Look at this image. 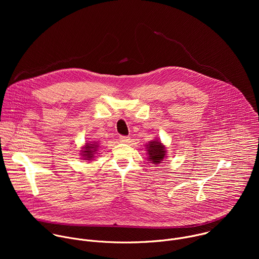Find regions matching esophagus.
I'll return each mask as SVG.
<instances>
[{"instance_id":"1","label":"esophagus","mask_w":259,"mask_h":259,"mask_svg":"<svg viewBox=\"0 0 259 259\" xmlns=\"http://www.w3.org/2000/svg\"><path fill=\"white\" fill-rule=\"evenodd\" d=\"M119 139H120V141H121V142H123V143H128V142H129V140H130V137H129V136L121 135V136L119 137Z\"/></svg>"}]
</instances>
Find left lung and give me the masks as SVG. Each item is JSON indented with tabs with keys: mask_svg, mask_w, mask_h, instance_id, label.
<instances>
[{
	"mask_svg": "<svg viewBox=\"0 0 259 259\" xmlns=\"http://www.w3.org/2000/svg\"><path fill=\"white\" fill-rule=\"evenodd\" d=\"M146 150L147 154H149V161H151V163H154L155 165L160 164L167 155L165 146L159 140L151 141L147 144Z\"/></svg>",
	"mask_w": 259,
	"mask_h": 259,
	"instance_id": "1",
	"label": "left lung"
}]
</instances>
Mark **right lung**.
Returning a JSON list of instances; mask_svg holds the SVG:
<instances>
[{
	"mask_svg": "<svg viewBox=\"0 0 259 259\" xmlns=\"http://www.w3.org/2000/svg\"><path fill=\"white\" fill-rule=\"evenodd\" d=\"M98 143L97 142H88L84 147H82L83 151L81 152V156L83 157L84 160L91 161L95 156L96 151L98 150Z\"/></svg>",
	"mask_w": 259,
	"mask_h": 259,
	"instance_id": "obj_1",
	"label": "right lung"
}]
</instances>
